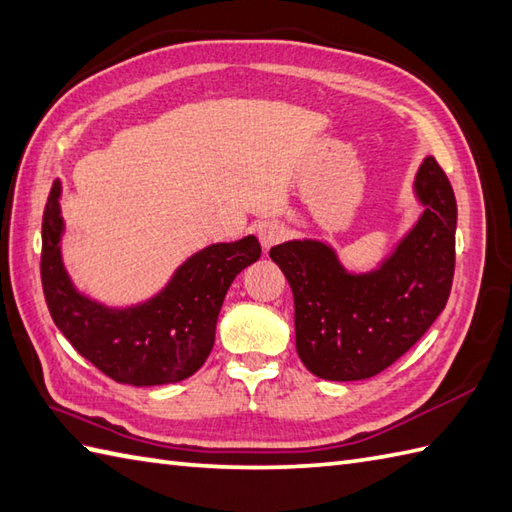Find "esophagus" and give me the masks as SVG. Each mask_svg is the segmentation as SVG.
<instances>
[{
	"label": "esophagus",
	"instance_id": "obj_1",
	"mask_svg": "<svg viewBox=\"0 0 512 512\" xmlns=\"http://www.w3.org/2000/svg\"><path fill=\"white\" fill-rule=\"evenodd\" d=\"M285 236H287V227L280 225V223H265V225H260V229H258V241L265 249L280 243Z\"/></svg>",
	"mask_w": 512,
	"mask_h": 512
}]
</instances>
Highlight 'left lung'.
<instances>
[{"label":"left lung","mask_w":512,"mask_h":512,"mask_svg":"<svg viewBox=\"0 0 512 512\" xmlns=\"http://www.w3.org/2000/svg\"><path fill=\"white\" fill-rule=\"evenodd\" d=\"M420 221L389 258L367 274L342 267L322 241H287L269 249L294 291L296 349L322 380L378 375L420 340L446 307L455 271L457 203L433 156L415 176Z\"/></svg>","instance_id":"obj_1"}]
</instances>
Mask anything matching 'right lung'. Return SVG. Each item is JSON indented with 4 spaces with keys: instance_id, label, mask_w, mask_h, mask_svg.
I'll return each mask as SVG.
<instances>
[{
    "instance_id": "right-lung-1",
    "label": "right lung",
    "mask_w": 512,
    "mask_h": 512,
    "mask_svg": "<svg viewBox=\"0 0 512 512\" xmlns=\"http://www.w3.org/2000/svg\"><path fill=\"white\" fill-rule=\"evenodd\" d=\"M61 183L41 223V285L59 331L114 382L156 387L190 378L210 356L229 285L260 258L256 236L214 243L190 256L159 294L117 309L83 296L61 260Z\"/></svg>"
}]
</instances>
